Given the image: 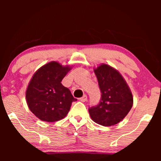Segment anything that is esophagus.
<instances>
[{"label": "esophagus", "mask_w": 161, "mask_h": 161, "mask_svg": "<svg viewBox=\"0 0 161 161\" xmlns=\"http://www.w3.org/2000/svg\"><path fill=\"white\" fill-rule=\"evenodd\" d=\"M79 100H80V101H81V102L84 103L87 100V97H86V95H83L82 97H80V99H79Z\"/></svg>", "instance_id": "obj_1"}]
</instances>
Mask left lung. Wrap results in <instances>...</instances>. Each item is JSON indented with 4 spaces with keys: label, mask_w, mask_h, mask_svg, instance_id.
<instances>
[{
    "label": "left lung",
    "mask_w": 161,
    "mask_h": 161,
    "mask_svg": "<svg viewBox=\"0 0 161 161\" xmlns=\"http://www.w3.org/2000/svg\"><path fill=\"white\" fill-rule=\"evenodd\" d=\"M101 92L100 102L90 107L89 112L94 122L105 127L121 122L133 106V98L119 72L107 64L94 69Z\"/></svg>",
    "instance_id": "8db88e82"
}]
</instances>
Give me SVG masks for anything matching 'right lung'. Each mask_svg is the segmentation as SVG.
<instances>
[{
	"label": "right lung",
	"instance_id": "right-lung-1",
	"mask_svg": "<svg viewBox=\"0 0 161 161\" xmlns=\"http://www.w3.org/2000/svg\"><path fill=\"white\" fill-rule=\"evenodd\" d=\"M70 69L56 61L44 65L34 75L25 97L31 111L45 122H56L64 118L72 103L77 100L71 92L61 84Z\"/></svg>",
	"mask_w": 161,
	"mask_h": 161
}]
</instances>
